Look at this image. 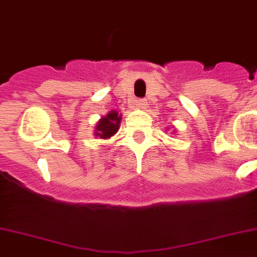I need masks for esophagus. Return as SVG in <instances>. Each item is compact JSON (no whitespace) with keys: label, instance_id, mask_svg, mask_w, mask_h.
<instances>
[{"label":"esophagus","instance_id":"obj_1","mask_svg":"<svg viewBox=\"0 0 257 257\" xmlns=\"http://www.w3.org/2000/svg\"><path fill=\"white\" fill-rule=\"evenodd\" d=\"M135 107L136 108H141V110H145V108H147V102L145 101V99H137L135 103Z\"/></svg>","mask_w":257,"mask_h":257}]
</instances>
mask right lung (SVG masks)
I'll return each mask as SVG.
<instances>
[{"instance_id": "add662e5", "label": "right lung", "mask_w": 257, "mask_h": 257, "mask_svg": "<svg viewBox=\"0 0 257 257\" xmlns=\"http://www.w3.org/2000/svg\"><path fill=\"white\" fill-rule=\"evenodd\" d=\"M120 120H121V115L117 111H110V112L98 121L97 126H95L94 136L103 138V140L110 138L111 136H113L116 132L119 131Z\"/></svg>"}]
</instances>
